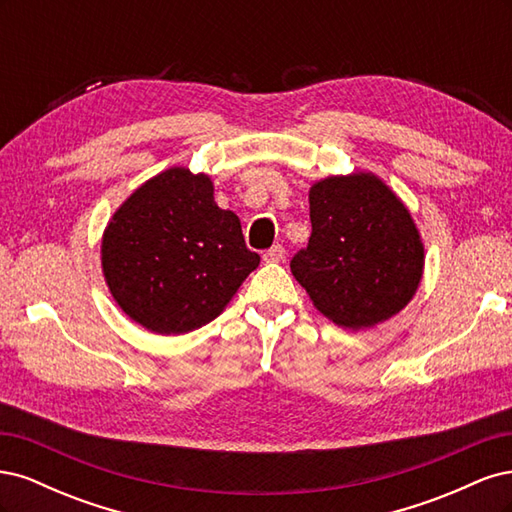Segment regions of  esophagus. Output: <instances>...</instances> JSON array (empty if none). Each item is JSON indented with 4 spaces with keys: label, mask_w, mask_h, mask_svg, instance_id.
Masks as SVG:
<instances>
[{
    "label": "esophagus",
    "mask_w": 512,
    "mask_h": 512,
    "mask_svg": "<svg viewBox=\"0 0 512 512\" xmlns=\"http://www.w3.org/2000/svg\"><path fill=\"white\" fill-rule=\"evenodd\" d=\"M284 258H286V250L282 245H273L271 250L262 254V260H265V262H282Z\"/></svg>",
    "instance_id": "1"
}]
</instances>
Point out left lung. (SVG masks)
<instances>
[{
  "mask_svg": "<svg viewBox=\"0 0 512 512\" xmlns=\"http://www.w3.org/2000/svg\"><path fill=\"white\" fill-rule=\"evenodd\" d=\"M312 237L290 271L337 327L374 329L404 309L425 269L408 207L378 175L354 170L309 188Z\"/></svg>",
  "mask_w": 512,
  "mask_h": 512,
  "instance_id": "left-lung-1",
  "label": "left lung"
}]
</instances>
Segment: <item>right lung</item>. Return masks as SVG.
<instances>
[{
	"mask_svg": "<svg viewBox=\"0 0 512 512\" xmlns=\"http://www.w3.org/2000/svg\"><path fill=\"white\" fill-rule=\"evenodd\" d=\"M102 275L115 303L156 335L218 318L258 265L241 222L220 209L207 173L173 166L147 179L108 220Z\"/></svg>",
	"mask_w": 512,
	"mask_h": 512,
	"instance_id": "right-lung-1",
	"label": "right lung"
}]
</instances>
